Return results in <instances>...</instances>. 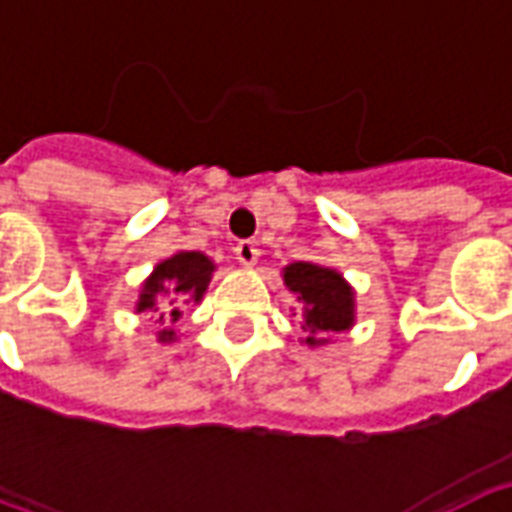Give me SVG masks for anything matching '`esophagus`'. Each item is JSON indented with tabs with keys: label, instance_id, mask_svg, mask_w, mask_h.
Segmentation results:
<instances>
[{
	"label": "esophagus",
	"instance_id": "34e87169",
	"mask_svg": "<svg viewBox=\"0 0 512 512\" xmlns=\"http://www.w3.org/2000/svg\"><path fill=\"white\" fill-rule=\"evenodd\" d=\"M257 255H260V249H257L255 241H238V244H235V257H238L241 266H255Z\"/></svg>",
	"mask_w": 512,
	"mask_h": 512
}]
</instances>
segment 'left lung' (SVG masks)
Listing matches in <instances>:
<instances>
[{
  "instance_id": "8db88e82",
  "label": "left lung",
  "mask_w": 512,
  "mask_h": 512,
  "mask_svg": "<svg viewBox=\"0 0 512 512\" xmlns=\"http://www.w3.org/2000/svg\"><path fill=\"white\" fill-rule=\"evenodd\" d=\"M285 285L307 304L304 323L312 332V337H307L310 345L326 343V337L315 334L345 332L354 323V293L332 268L293 263L285 268Z\"/></svg>"
}]
</instances>
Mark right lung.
Here are the masks:
<instances>
[{
  "mask_svg": "<svg viewBox=\"0 0 512 512\" xmlns=\"http://www.w3.org/2000/svg\"><path fill=\"white\" fill-rule=\"evenodd\" d=\"M213 263L200 252H178L164 263H158L153 277L147 279L145 288L139 293L136 312L153 310L158 312L161 323L180 321V304L200 301L208 282H211ZM175 337L172 329H164L158 334L161 343H169Z\"/></svg>",
  "mask_w": 512,
  "mask_h": 512,
  "instance_id": "1",
  "label": "right lung"
}]
</instances>
